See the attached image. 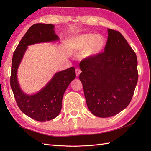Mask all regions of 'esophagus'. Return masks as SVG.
<instances>
[{
  "mask_svg": "<svg viewBox=\"0 0 151 151\" xmlns=\"http://www.w3.org/2000/svg\"><path fill=\"white\" fill-rule=\"evenodd\" d=\"M76 76H79V74H81V70L78 68H76Z\"/></svg>",
  "mask_w": 151,
  "mask_h": 151,
  "instance_id": "obj_1",
  "label": "esophagus"
}]
</instances>
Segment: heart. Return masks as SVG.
Segmentation results:
<instances>
[{
  "instance_id": "heart-1",
  "label": "heart",
  "mask_w": 151,
  "mask_h": 151,
  "mask_svg": "<svg viewBox=\"0 0 151 151\" xmlns=\"http://www.w3.org/2000/svg\"><path fill=\"white\" fill-rule=\"evenodd\" d=\"M70 43L72 51H83V55L85 57L97 55L102 51L104 45V41L102 36L92 33L76 36L72 39Z\"/></svg>"
}]
</instances>
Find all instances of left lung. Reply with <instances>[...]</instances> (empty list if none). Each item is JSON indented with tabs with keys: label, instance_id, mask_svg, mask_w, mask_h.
<instances>
[{
	"label": "left lung",
	"instance_id": "8db88e82",
	"mask_svg": "<svg viewBox=\"0 0 151 151\" xmlns=\"http://www.w3.org/2000/svg\"><path fill=\"white\" fill-rule=\"evenodd\" d=\"M108 32L104 52L79 63L87 106L100 118L113 116L126 108L138 81L135 53L120 32Z\"/></svg>",
	"mask_w": 151,
	"mask_h": 151
}]
</instances>
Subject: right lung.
Listing matches in <instances>:
<instances>
[{"label": "right lung", "mask_w": 151, "mask_h": 151, "mask_svg": "<svg viewBox=\"0 0 151 151\" xmlns=\"http://www.w3.org/2000/svg\"><path fill=\"white\" fill-rule=\"evenodd\" d=\"M55 26L38 23L31 26L14 52L12 61L11 87L17 106L26 115L39 122L51 120L60 113L63 96L67 87L76 78L75 68L71 67L56 72L42 89L32 94L21 88L17 70L28 46L38 43L59 41Z\"/></svg>", "instance_id": "obj_1"}]
</instances>
